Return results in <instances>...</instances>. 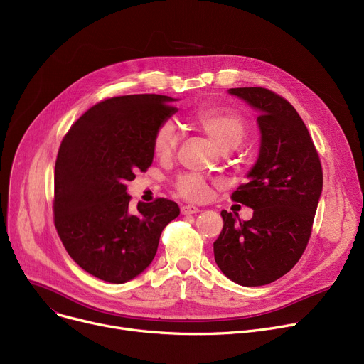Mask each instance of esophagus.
<instances>
[{
	"mask_svg": "<svg viewBox=\"0 0 364 364\" xmlns=\"http://www.w3.org/2000/svg\"><path fill=\"white\" fill-rule=\"evenodd\" d=\"M196 213H199V208L195 205H183L181 206L183 215H190V214H196Z\"/></svg>",
	"mask_w": 364,
	"mask_h": 364,
	"instance_id": "1",
	"label": "esophagus"
}]
</instances>
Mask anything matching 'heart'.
<instances>
[{
    "label": "heart",
    "instance_id": "heart-1",
    "mask_svg": "<svg viewBox=\"0 0 364 364\" xmlns=\"http://www.w3.org/2000/svg\"><path fill=\"white\" fill-rule=\"evenodd\" d=\"M195 122L205 131L221 150L227 151L239 147L250 134V125L240 113L223 109L209 107L195 114ZM180 144V132L174 122H162L153 136V151L159 159H169ZM177 193L188 200H203L209 195V184L199 174H184L176 183Z\"/></svg>",
    "mask_w": 364,
    "mask_h": 364
}]
</instances>
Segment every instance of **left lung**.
<instances>
[{
	"label": "left lung",
	"mask_w": 364,
	"mask_h": 364,
	"mask_svg": "<svg viewBox=\"0 0 364 364\" xmlns=\"http://www.w3.org/2000/svg\"><path fill=\"white\" fill-rule=\"evenodd\" d=\"M228 94L259 112L261 144L247 181L232 195L254 209L250 221L221 211L223 230L214 242L220 270L237 284L262 286L284 276L307 247L323 188L321 164L295 107L261 88H230Z\"/></svg>",
	"instance_id": "left-lung-1"
}]
</instances>
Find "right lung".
Masks as SVG:
<instances>
[{"label": "right lung", "instance_id": "right-lung-1", "mask_svg": "<svg viewBox=\"0 0 364 364\" xmlns=\"http://www.w3.org/2000/svg\"><path fill=\"white\" fill-rule=\"evenodd\" d=\"M159 94L112 97L88 109L65 136L54 168V225L70 258L109 283L143 273L180 208L168 199L129 209L127 181L153 162L156 128L178 109Z\"/></svg>", "mask_w": 364, "mask_h": 364}]
</instances>
